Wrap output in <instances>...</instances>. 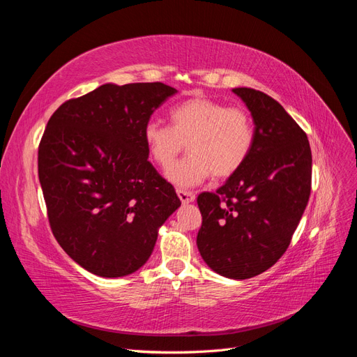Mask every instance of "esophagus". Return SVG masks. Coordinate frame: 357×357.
I'll return each mask as SVG.
<instances>
[{
    "label": "esophagus",
    "instance_id": "34e87169",
    "mask_svg": "<svg viewBox=\"0 0 357 357\" xmlns=\"http://www.w3.org/2000/svg\"><path fill=\"white\" fill-rule=\"evenodd\" d=\"M177 195H178V198H180V201H181L183 204H189V202L195 201V195H193V193L189 192V190L177 189Z\"/></svg>",
    "mask_w": 357,
    "mask_h": 357
}]
</instances>
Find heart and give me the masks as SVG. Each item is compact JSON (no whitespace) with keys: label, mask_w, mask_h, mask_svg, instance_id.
I'll use <instances>...</instances> for the list:
<instances>
[{"label":"heart","mask_w":357,"mask_h":357,"mask_svg":"<svg viewBox=\"0 0 357 357\" xmlns=\"http://www.w3.org/2000/svg\"><path fill=\"white\" fill-rule=\"evenodd\" d=\"M169 125L152 121L144 128L146 149L155 164L169 169L188 143L189 155L168 172L180 188L195 186L213 174L225 180L240 171L252 153L255 123L241 107L193 96L172 107Z\"/></svg>","instance_id":"1"}]
</instances>
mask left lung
<instances>
[{"mask_svg":"<svg viewBox=\"0 0 357 357\" xmlns=\"http://www.w3.org/2000/svg\"><path fill=\"white\" fill-rule=\"evenodd\" d=\"M255 122V144L240 171L215 192H202L198 250L213 271L245 280L284 255L311 192L307 134L271 96L232 89Z\"/></svg>","mask_w":357,"mask_h":357,"instance_id":"obj_1","label":"left lung"}]
</instances>
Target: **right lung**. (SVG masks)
Masks as SVG:
<instances>
[{
    "instance_id": "1",
    "label": "right lung",
    "mask_w": 357,
    "mask_h": 357,
    "mask_svg": "<svg viewBox=\"0 0 357 357\" xmlns=\"http://www.w3.org/2000/svg\"><path fill=\"white\" fill-rule=\"evenodd\" d=\"M177 91L160 82L107 83L63 102L38 146L50 229L74 262L123 277L153 252L159 226L180 207L149 162L144 128Z\"/></svg>"
}]
</instances>
